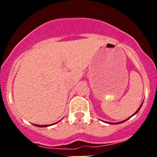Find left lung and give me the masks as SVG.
<instances>
[{"label":"left lung","mask_w":157,"mask_h":157,"mask_svg":"<svg viewBox=\"0 0 157 157\" xmlns=\"http://www.w3.org/2000/svg\"><path fill=\"white\" fill-rule=\"evenodd\" d=\"M142 104H143V103H142ZM142 104H141V105H140V107H139V109H137V111H136V112H135V113H134V115H135V114H137V112H138V111H139V110H140V108H141V106H142ZM133 115H132V116H133ZM130 118H131V117H130ZM127 118V119H126V120H124V121H120V122H116V123H112V122H106V123H108V124H121V123H122V122H124V121H127V120H128V119H129V118Z\"/></svg>","instance_id":"left-lung-1"}]
</instances>
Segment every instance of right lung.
Listing matches in <instances>:
<instances>
[{
	"label": "right lung",
	"instance_id": "1",
	"mask_svg": "<svg viewBox=\"0 0 157 157\" xmlns=\"http://www.w3.org/2000/svg\"><path fill=\"white\" fill-rule=\"evenodd\" d=\"M34 125H36V126H37V127H48V124H46V125H39V124H34Z\"/></svg>",
	"mask_w": 157,
	"mask_h": 157
}]
</instances>
